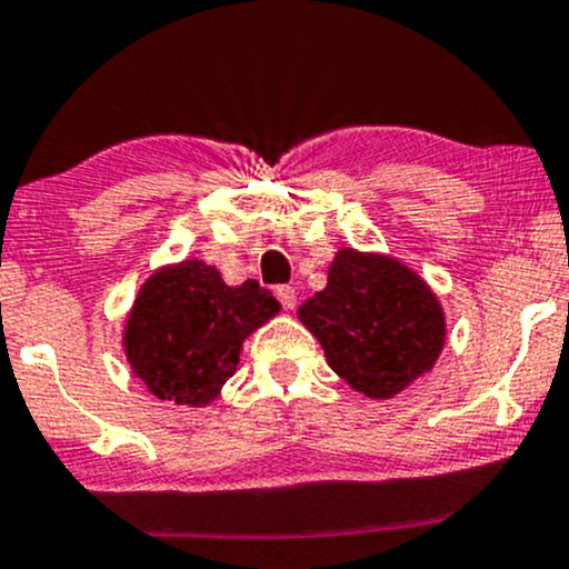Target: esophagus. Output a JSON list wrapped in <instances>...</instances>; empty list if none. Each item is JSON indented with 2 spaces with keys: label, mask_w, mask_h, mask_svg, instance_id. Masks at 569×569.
Listing matches in <instances>:
<instances>
[{
  "label": "esophagus",
  "mask_w": 569,
  "mask_h": 569,
  "mask_svg": "<svg viewBox=\"0 0 569 569\" xmlns=\"http://www.w3.org/2000/svg\"><path fill=\"white\" fill-rule=\"evenodd\" d=\"M277 298H279V303H282V309H284V311H292V309H296L298 296H296V290H292L290 284L277 287Z\"/></svg>",
  "instance_id": "obj_1"
}]
</instances>
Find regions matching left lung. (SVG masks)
<instances>
[{
	"mask_svg": "<svg viewBox=\"0 0 569 569\" xmlns=\"http://www.w3.org/2000/svg\"><path fill=\"white\" fill-rule=\"evenodd\" d=\"M298 319L322 343L328 366L366 398L389 400L430 373L446 317L430 284L398 258L341 247L328 284Z\"/></svg>",
	"mask_w": 569,
	"mask_h": 569,
	"instance_id": "8db88e82",
	"label": "left lung"
}]
</instances>
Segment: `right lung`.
I'll list each match as a JSON object with an SVG mask.
<instances>
[{"mask_svg":"<svg viewBox=\"0 0 569 569\" xmlns=\"http://www.w3.org/2000/svg\"><path fill=\"white\" fill-rule=\"evenodd\" d=\"M279 309L254 279L231 287L196 258L163 266L139 287L126 319V360L156 398L207 406L236 373L244 338Z\"/></svg>","mask_w":569,"mask_h":569,"instance_id":"add662e5","label":"right lung"}]
</instances>
